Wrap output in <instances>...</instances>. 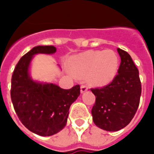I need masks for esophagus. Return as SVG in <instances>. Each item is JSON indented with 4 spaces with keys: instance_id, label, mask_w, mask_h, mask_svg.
Returning <instances> with one entry per match:
<instances>
[{
    "instance_id": "esophagus-1",
    "label": "esophagus",
    "mask_w": 154,
    "mask_h": 154,
    "mask_svg": "<svg viewBox=\"0 0 154 154\" xmlns=\"http://www.w3.org/2000/svg\"><path fill=\"white\" fill-rule=\"evenodd\" d=\"M87 90H88V86H86V85H82V86H81V92H82V93L86 92Z\"/></svg>"
}]
</instances>
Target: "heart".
I'll return each instance as SVG.
<instances>
[{"label": "heart", "mask_w": 154, "mask_h": 154, "mask_svg": "<svg viewBox=\"0 0 154 154\" xmlns=\"http://www.w3.org/2000/svg\"><path fill=\"white\" fill-rule=\"evenodd\" d=\"M119 68V58L112 50L87 51L75 55L70 61V69L78 77L94 86H105L112 82Z\"/></svg>", "instance_id": "obj_1"}]
</instances>
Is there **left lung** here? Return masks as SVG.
<instances>
[{
	"label": "left lung",
	"mask_w": 154,
	"mask_h": 154,
	"mask_svg": "<svg viewBox=\"0 0 154 154\" xmlns=\"http://www.w3.org/2000/svg\"><path fill=\"white\" fill-rule=\"evenodd\" d=\"M121 57L118 74L109 85L91 89L95 103L91 114L94 123L108 131H117L131 122L137 111L141 94L139 71L126 51L118 48Z\"/></svg>",
	"instance_id": "8db88e82"
}]
</instances>
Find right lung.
Returning a JSON list of instances; mask_svg holds the SVG:
<instances>
[{
	"label": "right lung",
	"instance_id": "1",
	"mask_svg": "<svg viewBox=\"0 0 154 154\" xmlns=\"http://www.w3.org/2000/svg\"><path fill=\"white\" fill-rule=\"evenodd\" d=\"M53 45H38L19 60L11 78L10 95L14 109L25 127L42 136L56 134L66 126L69 108L80 95V86L68 90L53 83L32 79L31 61L35 54H52Z\"/></svg>",
	"mask_w": 154,
	"mask_h": 154
}]
</instances>
